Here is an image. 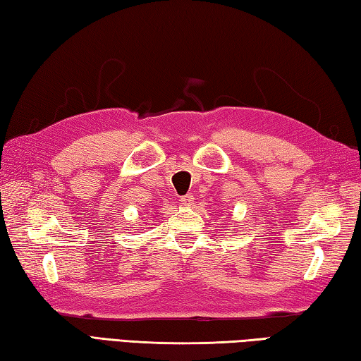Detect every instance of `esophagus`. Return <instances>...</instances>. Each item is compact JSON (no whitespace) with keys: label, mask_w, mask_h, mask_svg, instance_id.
Instances as JSON below:
<instances>
[{"label":"esophagus","mask_w":361,"mask_h":361,"mask_svg":"<svg viewBox=\"0 0 361 361\" xmlns=\"http://www.w3.org/2000/svg\"><path fill=\"white\" fill-rule=\"evenodd\" d=\"M180 204H183V206H192V204H193V196H192V195L182 196V198H180Z\"/></svg>","instance_id":"esophagus-1"}]
</instances>
